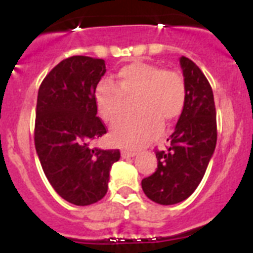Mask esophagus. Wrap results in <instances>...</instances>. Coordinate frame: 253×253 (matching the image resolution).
<instances>
[{
  "label": "esophagus",
  "mask_w": 253,
  "mask_h": 253,
  "mask_svg": "<svg viewBox=\"0 0 253 253\" xmlns=\"http://www.w3.org/2000/svg\"><path fill=\"white\" fill-rule=\"evenodd\" d=\"M135 152L133 151H128V149H122V157L123 158H130V157H134L135 156Z\"/></svg>",
  "instance_id": "esophagus-1"
}]
</instances>
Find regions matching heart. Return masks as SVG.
<instances>
[{
	"label": "heart",
	"mask_w": 253,
	"mask_h": 253,
	"mask_svg": "<svg viewBox=\"0 0 253 253\" xmlns=\"http://www.w3.org/2000/svg\"><path fill=\"white\" fill-rule=\"evenodd\" d=\"M187 87L177 69L133 62L116 72L115 82L104 80L95 90V102L105 122L116 123L126 114L134 100L137 113L114 125L111 139L129 149H137L157 135L162 126L175 122L186 105Z\"/></svg>",
	"instance_id": "b5f03b06"
}]
</instances>
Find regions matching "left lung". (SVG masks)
<instances>
[{
	"instance_id": "obj_1",
	"label": "left lung",
	"mask_w": 253,
	"mask_h": 253,
	"mask_svg": "<svg viewBox=\"0 0 253 253\" xmlns=\"http://www.w3.org/2000/svg\"><path fill=\"white\" fill-rule=\"evenodd\" d=\"M187 87L185 109L169 135L166 151L156 149L157 169L142 180L152 202H184L199 186L216 144V111L211 86L202 69L186 57L180 59Z\"/></svg>"
}]
</instances>
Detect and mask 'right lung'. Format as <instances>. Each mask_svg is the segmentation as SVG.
Segmentation results:
<instances>
[{
	"label": "right lung",
	"mask_w": 253,
	"mask_h": 253,
	"mask_svg": "<svg viewBox=\"0 0 253 253\" xmlns=\"http://www.w3.org/2000/svg\"><path fill=\"white\" fill-rule=\"evenodd\" d=\"M105 72L104 59L73 55L51 69L38 91V157L55 193L78 207L104 198L111 166L120 158L119 149L90 147L107 131L95 102Z\"/></svg>",
	"instance_id": "right-lung-1"
}]
</instances>
